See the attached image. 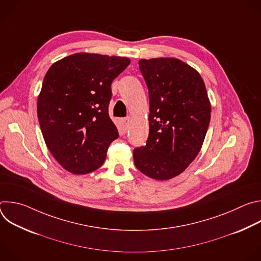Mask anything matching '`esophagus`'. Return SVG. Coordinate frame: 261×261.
Returning a JSON list of instances; mask_svg holds the SVG:
<instances>
[{
    "mask_svg": "<svg viewBox=\"0 0 261 261\" xmlns=\"http://www.w3.org/2000/svg\"><path fill=\"white\" fill-rule=\"evenodd\" d=\"M130 122H131V118H130V117L121 120V126H122V129H123L124 132H126V131L128 130L129 125H130Z\"/></svg>",
    "mask_w": 261,
    "mask_h": 261,
    "instance_id": "obj_1",
    "label": "esophagus"
}]
</instances>
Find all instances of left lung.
<instances>
[{
  "label": "left lung",
  "instance_id": "1",
  "mask_svg": "<svg viewBox=\"0 0 261 261\" xmlns=\"http://www.w3.org/2000/svg\"><path fill=\"white\" fill-rule=\"evenodd\" d=\"M150 97L148 137L133 151L148 177L167 180L196 158L210 125L211 102L200 74L175 58L139 60Z\"/></svg>",
  "mask_w": 261,
  "mask_h": 261
}]
</instances>
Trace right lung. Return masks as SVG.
Wrapping results in <instances>:
<instances>
[{
    "instance_id": "add662e5",
    "label": "right lung",
    "mask_w": 261,
    "mask_h": 261,
    "mask_svg": "<svg viewBox=\"0 0 261 261\" xmlns=\"http://www.w3.org/2000/svg\"><path fill=\"white\" fill-rule=\"evenodd\" d=\"M130 59L79 53L54 63L37 100V115L46 146L73 174H86L105 161L119 137L108 115L111 83Z\"/></svg>"
}]
</instances>
